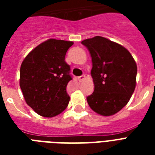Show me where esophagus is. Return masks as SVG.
I'll return each instance as SVG.
<instances>
[{"instance_id":"34e87169","label":"esophagus","mask_w":155,"mask_h":155,"mask_svg":"<svg viewBox=\"0 0 155 155\" xmlns=\"http://www.w3.org/2000/svg\"><path fill=\"white\" fill-rule=\"evenodd\" d=\"M84 80H85V75H82L81 76L79 77V80H80V82H82V81H84Z\"/></svg>"}]
</instances>
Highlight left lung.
<instances>
[{
    "instance_id": "obj_1",
    "label": "left lung",
    "mask_w": 155,
    "mask_h": 155,
    "mask_svg": "<svg viewBox=\"0 0 155 155\" xmlns=\"http://www.w3.org/2000/svg\"><path fill=\"white\" fill-rule=\"evenodd\" d=\"M92 61L94 92L90 108L104 117L114 115L129 102L136 87L137 64L126 48L101 36L82 41Z\"/></svg>"
}]
</instances>
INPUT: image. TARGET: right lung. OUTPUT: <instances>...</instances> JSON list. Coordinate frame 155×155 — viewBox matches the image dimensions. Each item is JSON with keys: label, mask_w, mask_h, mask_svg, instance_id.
<instances>
[{"label": "right lung", "mask_w": 155, "mask_h": 155, "mask_svg": "<svg viewBox=\"0 0 155 155\" xmlns=\"http://www.w3.org/2000/svg\"><path fill=\"white\" fill-rule=\"evenodd\" d=\"M74 42L50 38L28 54L20 68V87L25 102L45 117L60 114L70 97L67 85L72 78L65 62L68 50Z\"/></svg>", "instance_id": "add662e5"}]
</instances>
